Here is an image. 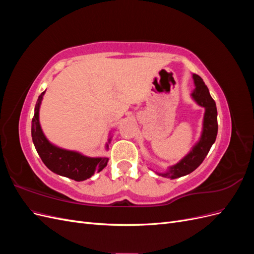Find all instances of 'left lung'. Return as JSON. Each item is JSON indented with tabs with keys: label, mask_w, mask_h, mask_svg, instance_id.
<instances>
[{
	"label": "left lung",
	"mask_w": 254,
	"mask_h": 254,
	"mask_svg": "<svg viewBox=\"0 0 254 254\" xmlns=\"http://www.w3.org/2000/svg\"><path fill=\"white\" fill-rule=\"evenodd\" d=\"M193 80L195 89L191 92L190 97L193 101L204 108V115L202 121V131L197 143L190 148L187 156H184L178 163H176L167 168L164 173H157L159 176L165 178L176 179L187 176L194 172L196 168L202 163L210 151L212 145L216 140L218 124H217V108L214 99L210 95V92L205 86L204 81L200 76L193 74Z\"/></svg>",
	"instance_id": "left-lung-1"
}]
</instances>
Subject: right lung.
Wrapping results in <instances>:
<instances>
[{
	"label": "right lung",
	"mask_w": 254,
	"mask_h": 254,
	"mask_svg": "<svg viewBox=\"0 0 254 254\" xmlns=\"http://www.w3.org/2000/svg\"><path fill=\"white\" fill-rule=\"evenodd\" d=\"M44 93L45 91L39 95L35 106V114L32 121V137L38 155L45 166L53 173L75 181L87 180L96 172L104 170L109 160L107 157H87L78 151L58 147L47 139L39 121V111ZM111 137L106 144V149H108Z\"/></svg>",
	"instance_id": "1"
}]
</instances>
